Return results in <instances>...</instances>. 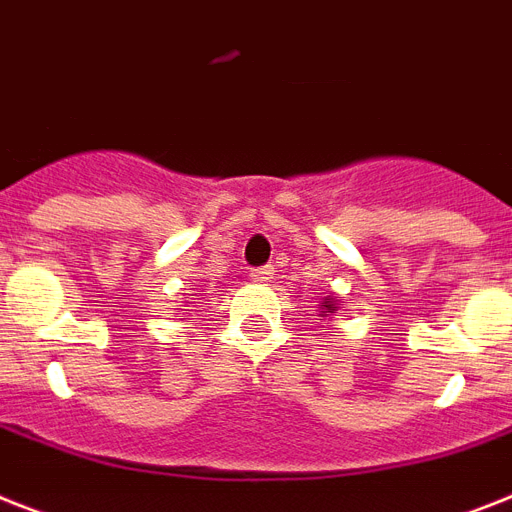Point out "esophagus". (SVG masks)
I'll return each instance as SVG.
<instances>
[{"mask_svg": "<svg viewBox=\"0 0 512 512\" xmlns=\"http://www.w3.org/2000/svg\"><path fill=\"white\" fill-rule=\"evenodd\" d=\"M274 269L272 266H259V269H251V280L253 282H269L272 280Z\"/></svg>", "mask_w": 512, "mask_h": 512, "instance_id": "1", "label": "esophagus"}]
</instances>
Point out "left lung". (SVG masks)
Instances as JSON below:
<instances>
[{"mask_svg":"<svg viewBox=\"0 0 512 512\" xmlns=\"http://www.w3.org/2000/svg\"><path fill=\"white\" fill-rule=\"evenodd\" d=\"M324 303H327V306H324L322 314H335V303L329 301V298H327V301H324Z\"/></svg>","mask_w":512,"mask_h":512,"instance_id":"left-lung-1","label":"left lung"}]
</instances>
